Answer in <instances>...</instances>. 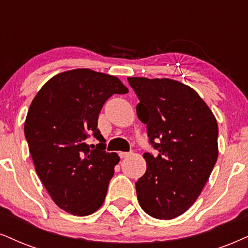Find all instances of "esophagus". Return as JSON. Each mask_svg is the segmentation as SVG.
Masks as SVG:
<instances>
[{
  "instance_id": "obj_1",
  "label": "esophagus",
  "mask_w": 248,
  "mask_h": 248,
  "mask_svg": "<svg viewBox=\"0 0 248 248\" xmlns=\"http://www.w3.org/2000/svg\"><path fill=\"white\" fill-rule=\"evenodd\" d=\"M130 154H131V153H129V152H119V156H121V158L127 157Z\"/></svg>"
}]
</instances>
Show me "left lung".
<instances>
[{"label":"left lung","mask_w":248,"mask_h":248,"mask_svg":"<svg viewBox=\"0 0 248 248\" xmlns=\"http://www.w3.org/2000/svg\"><path fill=\"white\" fill-rule=\"evenodd\" d=\"M127 80L139 99L137 115L158 152L143 154L147 169L136 183L138 201L152 217L175 218L195 202L217 161V122L197 92L182 82Z\"/></svg>","instance_id":"1"}]
</instances>
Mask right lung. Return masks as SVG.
I'll list each match as a JSON object with an SVG mask.
<instances>
[{
	"label": "right lung",
	"mask_w": 248,
	"mask_h": 248,
	"mask_svg": "<svg viewBox=\"0 0 248 248\" xmlns=\"http://www.w3.org/2000/svg\"><path fill=\"white\" fill-rule=\"evenodd\" d=\"M129 92L114 76L76 69L55 76L31 103L24 125L35 171L61 209L86 216L105 201L119 157L97 129L103 105ZM93 135L97 145L86 140Z\"/></svg>",
	"instance_id": "obj_1"
}]
</instances>
